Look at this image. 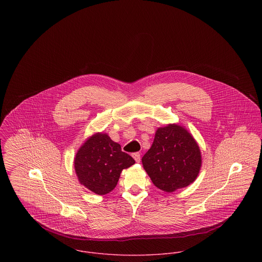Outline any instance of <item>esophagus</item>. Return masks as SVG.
I'll return each mask as SVG.
<instances>
[{
  "label": "esophagus",
  "instance_id": "obj_1",
  "mask_svg": "<svg viewBox=\"0 0 262 262\" xmlns=\"http://www.w3.org/2000/svg\"><path fill=\"white\" fill-rule=\"evenodd\" d=\"M132 156H133V158L135 159V161H136V162H140V160H141V157H140V153H138V152H136V153H133V154H132Z\"/></svg>",
  "mask_w": 262,
  "mask_h": 262
}]
</instances>
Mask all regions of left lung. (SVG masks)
I'll return each mask as SVG.
<instances>
[{
  "label": "left lung",
  "mask_w": 262,
  "mask_h": 262,
  "mask_svg": "<svg viewBox=\"0 0 262 262\" xmlns=\"http://www.w3.org/2000/svg\"><path fill=\"white\" fill-rule=\"evenodd\" d=\"M142 164L155 187L172 192L195 181L202 167V154L184 126L167 124L157 128Z\"/></svg>",
  "instance_id": "left-lung-1"
}]
</instances>
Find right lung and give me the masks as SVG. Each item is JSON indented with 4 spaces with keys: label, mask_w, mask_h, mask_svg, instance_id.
<instances>
[{
    "label": "right lung",
    "mask_w": 262,
    "mask_h": 262,
    "mask_svg": "<svg viewBox=\"0 0 262 262\" xmlns=\"http://www.w3.org/2000/svg\"><path fill=\"white\" fill-rule=\"evenodd\" d=\"M134 163L135 160L121 150V145L103 132L88 137L74 159L79 184L99 195L112 191L122 170Z\"/></svg>",
    "instance_id": "add662e5"
}]
</instances>
